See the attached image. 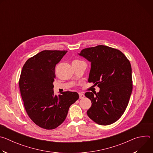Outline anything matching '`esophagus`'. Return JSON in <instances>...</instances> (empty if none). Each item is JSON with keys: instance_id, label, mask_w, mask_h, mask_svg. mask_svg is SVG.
<instances>
[{"instance_id": "esophagus-1", "label": "esophagus", "mask_w": 153, "mask_h": 153, "mask_svg": "<svg viewBox=\"0 0 153 153\" xmlns=\"http://www.w3.org/2000/svg\"><path fill=\"white\" fill-rule=\"evenodd\" d=\"M79 98H80V99H83V98H84L85 96H84L83 94H82V93H79Z\"/></svg>"}]
</instances>
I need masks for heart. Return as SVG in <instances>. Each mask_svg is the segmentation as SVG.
<instances>
[{"label":"heart","mask_w":153,"mask_h":153,"mask_svg":"<svg viewBox=\"0 0 153 153\" xmlns=\"http://www.w3.org/2000/svg\"><path fill=\"white\" fill-rule=\"evenodd\" d=\"M75 61H77V60H75Z\"/></svg>","instance_id":"heart-1"}]
</instances>
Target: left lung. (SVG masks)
Returning <instances> with one entry per match:
<instances>
[{
	"label": "left lung",
	"instance_id": "1",
	"mask_svg": "<svg viewBox=\"0 0 153 153\" xmlns=\"http://www.w3.org/2000/svg\"><path fill=\"white\" fill-rule=\"evenodd\" d=\"M79 54L91 63L88 82L100 88L97 93L85 94L92 103L87 114L99 125L114 123L125 112L133 90L129 60L119 50L105 45L85 48Z\"/></svg>",
	"mask_w": 153,
	"mask_h": 153
}]
</instances>
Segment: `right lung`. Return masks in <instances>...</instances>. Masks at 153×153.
Returning a JSON list of instances; mask_svg holds the SVG:
<instances>
[{"instance_id": "add662e5", "label": "right lung", "mask_w": 153, "mask_h": 153, "mask_svg": "<svg viewBox=\"0 0 153 153\" xmlns=\"http://www.w3.org/2000/svg\"><path fill=\"white\" fill-rule=\"evenodd\" d=\"M67 51H42L28 59L21 71L19 85L25 110L34 123L46 129L62 124L79 97L76 92L54 94L56 65Z\"/></svg>"}]
</instances>
